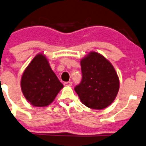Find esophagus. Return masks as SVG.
<instances>
[{"instance_id": "1", "label": "esophagus", "mask_w": 146, "mask_h": 146, "mask_svg": "<svg viewBox=\"0 0 146 146\" xmlns=\"http://www.w3.org/2000/svg\"><path fill=\"white\" fill-rule=\"evenodd\" d=\"M64 87H70L72 85V82H66L64 83Z\"/></svg>"}]
</instances>
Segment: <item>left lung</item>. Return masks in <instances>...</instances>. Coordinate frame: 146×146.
<instances>
[{"instance_id": "obj_1", "label": "left lung", "mask_w": 146, "mask_h": 146, "mask_svg": "<svg viewBox=\"0 0 146 146\" xmlns=\"http://www.w3.org/2000/svg\"><path fill=\"white\" fill-rule=\"evenodd\" d=\"M82 80L74 87L85 106L102 110L112 103L120 87V81L112 64L100 54L91 51L80 61Z\"/></svg>"}]
</instances>
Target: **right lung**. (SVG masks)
<instances>
[{"instance_id":"1","label":"right lung","mask_w":146,"mask_h":146,"mask_svg":"<svg viewBox=\"0 0 146 146\" xmlns=\"http://www.w3.org/2000/svg\"><path fill=\"white\" fill-rule=\"evenodd\" d=\"M21 87L31 105L46 107L54 100L64 86L51 69L45 55L38 54L23 72Z\"/></svg>"}]
</instances>
